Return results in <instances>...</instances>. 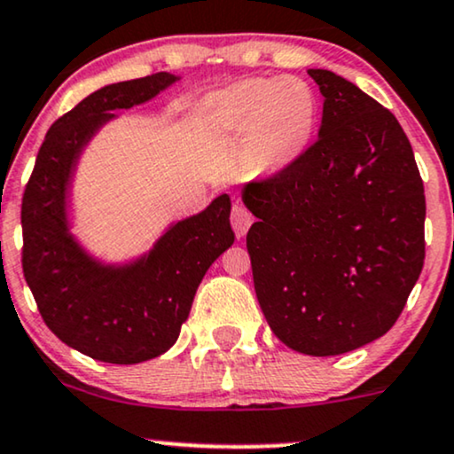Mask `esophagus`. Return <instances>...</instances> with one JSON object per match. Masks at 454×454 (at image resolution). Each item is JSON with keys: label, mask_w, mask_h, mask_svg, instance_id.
Masks as SVG:
<instances>
[{"label": "esophagus", "mask_w": 454, "mask_h": 454, "mask_svg": "<svg viewBox=\"0 0 454 454\" xmlns=\"http://www.w3.org/2000/svg\"><path fill=\"white\" fill-rule=\"evenodd\" d=\"M251 222H254V215H251V213H249L247 209H245L243 205L234 203V207H232V213H231V223H232L234 232H237V237H239V239H241V237H245V234H247L249 226H251Z\"/></svg>", "instance_id": "obj_1"}]
</instances>
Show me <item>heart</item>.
<instances>
[{"label": "heart", "mask_w": 454, "mask_h": 454, "mask_svg": "<svg viewBox=\"0 0 454 454\" xmlns=\"http://www.w3.org/2000/svg\"><path fill=\"white\" fill-rule=\"evenodd\" d=\"M213 109L249 130L255 150L272 165L302 154L317 124V97L300 78L239 82L213 97Z\"/></svg>", "instance_id": "b5f03b06"}]
</instances>
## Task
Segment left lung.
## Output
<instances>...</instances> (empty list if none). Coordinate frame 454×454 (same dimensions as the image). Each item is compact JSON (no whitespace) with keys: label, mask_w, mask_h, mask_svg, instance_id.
Returning a JSON list of instances; mask_svg holds the SVG:
<instances>
[{"label":"left lung","mask_w":454,"mask_h":454,"mask_svg":"<svg viewBox=\"0 0 454 454\" xmlns=\"http://www.w3.org/2000/svg\"><path fill=\"white\" fill-rule=\"evenodd\" d=\"M319 137L292 165L243 185L255 296L294 351L327 357L395 324L425 260V190L395 116L334 71Z\"/></svg>","instance_id":"8db88e82"}]
</instances>
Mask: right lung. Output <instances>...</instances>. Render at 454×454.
I'll list each match as a JSON object with an SVG mask.
<instances>
[{
	"label": "right lung",
	"mask_w": 454,
	"mask_h": 454,
	"mask_svg": "<svg viewBox=\"0 0 454 454\" xmlns=\"http://www.w3.org/2000/svg\"><path fill=\"white\" fill-rule=\"evenodd\" d=\"M179 78L154 74L95 90L52 124L25 188L23 272L37 309L65 345L106 364H141L168 351L209 266L234 243L231 196L168 223L150 251L103 262L71 232L69 200L86 145L116 109L154 99Z\"/></svg>",
	"instance_id": "obj_1"
}]
</instances>
